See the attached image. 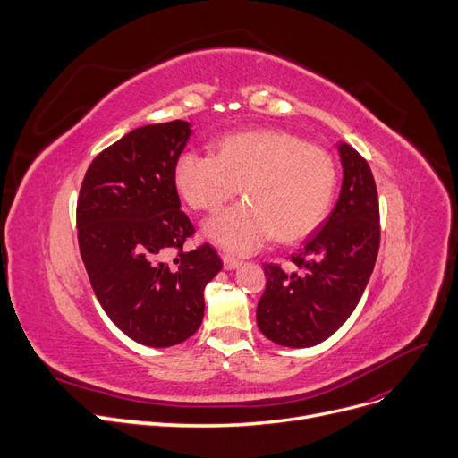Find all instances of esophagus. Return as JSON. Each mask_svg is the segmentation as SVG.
Masks as SVG:
<instances>
[{"mask_svg": "<svg viewBox=\"0 0 458 458\" xmlns=\"http://www.w3.org/2000/svg\"><path fill=\"white\" fill-rule=\"evenodd\" d=\"M223 265L226 270H233V268H239L242 263L232 256H223Z\"/></svg>", "mask_w": 458, "mask_h": 458, "instance_id": "esophagus-1", "label": "esophagus"}]
</instances>
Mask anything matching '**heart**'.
<instances>
[{
  "label": "heart",
  "mask_w": 458,
  "mask_h": 458,
  "mask_svg": "<svg viewBox=\"0 0 458 458\" xmlns=\"http://www.w3.org/2000/svg\"><path fill=\"white\" fill-rule=\"evenodd\" d=\"M174 184L193 209L217 211L242 188L247 202L204 225L230 254L249 256L276 235L296 242L326 221L337 188L329 152L282 129L225 134L216 155L188 150L174 165Z\"/></svg>",
  "instance_id": "b5f03b06"
}]
</instances>
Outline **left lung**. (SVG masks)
<instances>
[{"mask_svg":"<svg viewBox=\"0 0 458 458\" xmlns=\"http://www.w3.org/2000/svg\"><path fill=\"white\" fill-rule=\"evenodd\" d=\"M343 186L320 228L291 256L294 270L267 263L258 327L287 348L320 344L357 308L379 250V200L374 174L359 152L339 143Z\"/></svg>","mask_w":458,"mask_h":458,"instance_id":"left-lung-1","label":"left lung"}]
</instances>
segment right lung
Instances as JSON below:
<instances>
[{"instance_id":"obj_1","label":"right lung","mask_w":458,"mask_h":458,"mask_svg":"<svg viewBox=\"0 0 458 458\" xmlns=\"http://www.w3.org/2000/svg\"><path fill=\"white\" fill-rule=\"evenodd\" d=\"M191 125L140 127L89 164L77 200V237L91 287L132 341L167 348L200 327L204 287L223 268L209 245L184 252L195 228L174 184ZM171 250L179 256L165 261Z\"/></svg>"}]
</instances>
